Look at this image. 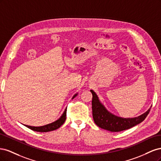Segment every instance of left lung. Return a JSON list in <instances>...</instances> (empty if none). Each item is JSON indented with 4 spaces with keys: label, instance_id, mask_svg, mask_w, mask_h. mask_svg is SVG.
I'll list each match as a JSON object with an SVG mask.
<instances>
[{
    "label": "left lung",
    "instance_id": "8db88e82",
    "mask_svg": "<svg viewBox=\"0 0 161 161\" xmlns=\"http://www.w3.org/2000/svg\"><path fill=\"white\" fill-rule=\"evenodd\" d=\"M92 95V110L95 123L99 128L110 131H121L134 127L142 122L149 114L150 108L144 114L133 118H123L111 114L102 105L95 92L91 90Z\"/></svg>",
    "mask_w": 161,
    "mask_h": 161
}]
</instances>
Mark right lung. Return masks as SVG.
Returning a JSON list of instances; mask_svg holds the SVG:
<instances>
[{
    "label": "right lung",
    "mask_w": 161,
    "mask_h": 161,
    "mask_svg": "<svg viewBox=\"0 0 161 161\" xmlns=\"http://www.w3.org/2000/svg\"><path fill=\"white\" fill-rule=\"evenodd\" d=\"M76 95H77V94H75L74 96H73L72 99H74ZM66 109L64 110V113H63V114L61 115V117L59 119L55 121H53V122H52L51 124H47V125H43V126H40V127H35V126H30V125H24L33 131H39V132H47V131L55 130L58 128H59L60 126L64 123V121L66 120Z\"/></svg>",
    "instance_id": "right-lung-1"
}]
</instances>
